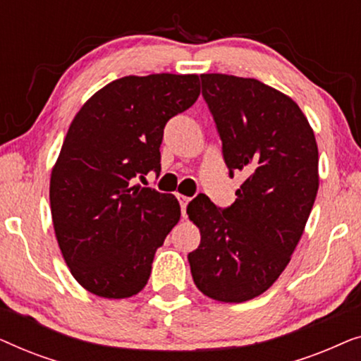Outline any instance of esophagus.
I'll return each instance as SVG.
<instances>
[{
	"mask_svg": "<svg viewBox=\"0 0 361 361\" xmlns=\"http://www.w3.org/2000/svg\"><path fill=\"white\" fill-rule=\"evenodd\" d=\"M177 199H179V204H180V210H182V215H185V210H187V205H189L190 199L185 195H177Z\"/></svg>",
	"mask_w": 361,
	"mask_h": 361,
	"instance_id": "1",
	"label": "esophagus"
}]
</instances>
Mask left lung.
<instances>
[{
  "instance_id": "left-lung-1",
  "label": "left lung",
  "mask_w": 361,
  "mask_h": 361,
  "mask_svg": "<svg viewBox=\"0 0 361 361\" xmlns=\"http://www.w3.org/2000/svg\"><path fill=\"white\" fill-rule=\"evenodd\" d=\"M200 80L230 176L246 179L226 209L190 202L200 245L187 258L205 295L245 302L274 284L304 233L319 190L317 142L298 103L276 88L225 73Z\"/></svg>"
}]
</instances>
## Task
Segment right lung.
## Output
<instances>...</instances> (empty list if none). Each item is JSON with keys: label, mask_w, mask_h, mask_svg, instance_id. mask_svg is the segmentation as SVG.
<instances>
[{"label": "right lung", "mask_w": 361, "mask_h": 361, "mask_svg": "<svg viewBox=\"0 0 361 361\" xmlns=\"http://www.w3.org/2000/svg\"><path fill=\"white\" fill-rule=\"evenodd\" d=\"M199 95L194 73L128 75L98 90L71 123L49 197L59 248L88 293L125 299L146 286L180 207L133 180L161 171L166 123Z\"/></svg>", "instance_id": "right-lung-1"}]
</instances>
